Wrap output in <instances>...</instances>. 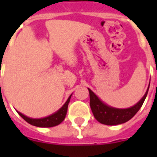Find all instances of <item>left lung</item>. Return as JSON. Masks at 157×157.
Here are the masks:
<instances>
[{
  "mask_svg": "<svg viewBox=\"0 0 157 157\" xmlns=\"http://www.w3.org/2000/svg\"><path fill=\"white\" fill-rule=\"evenodd\" d=\"M157 73V71H156ZM150 86V84H149ZM149 86L144 97L135 105L128 109H115L107 105L98 98L91 89L88 88L90 94V107L95 118L101 124L106 125H117L124 124L131 119L141 108L147 96Z\"/></svg>",
  "mask_w": 157,
  "mask_h": 157,
  "instance_id": "obj_1",
  "label": "left lung"
}]
</instances>
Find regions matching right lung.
Returning a JSON list of instances; mask_svg holds the SVG:
<instances>
[{"label": "right lung", "instance_id": "add662e5", "mask_svg": "<svg viewBox=\"0 0 157 157\" xmlns=\"http://www.w3.org/2000/svg\"><path fill=\"white\" fill-rule=\"evenodd\" d=\"M71 98V95L69 97L67 101L65 102L64 105L62 106L60 109H59L58 111L55 113H53L51 115L45 117L43 118H29L27 116L23 115L22 113L17 111L18 114L22 117L25 121H27L30 124L33 125V126H37V127H43V128H49V127H54L56 125L59 124L63 120L65 119V116H66V113H67V109H68V104L70 102V99Z\"/></svg>", "mask_w": 157, "mask_h": 157}]
</instances>
